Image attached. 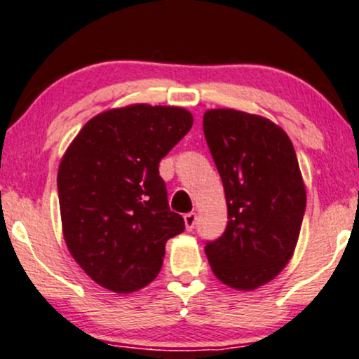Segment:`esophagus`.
<instances>
[{
    "mask_svg": "<svg viewBox=\"0 0 359 359\" xmlns=\"http://www.w3.org/2000/svg\"><path fill=\"white\" fill-rule=\"evenodd\" d=\"M195 225H196V213L191 212L184 215V226H187V230L191 231L195 229Z\"/></svg>",
    "mask_w": 359,
    "mask_h": 359,
    "instance_id": "34e87169",
    "label": "esophagus"
}]
</instances>
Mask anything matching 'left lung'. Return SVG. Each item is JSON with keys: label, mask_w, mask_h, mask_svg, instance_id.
<instances>
[{"label": "left lung", "mask_w": 359, "mask_h": 359, "mask_svg": "<svg viewBox=\"0 0 359 359\" xmlns=\"http://www.w3.org/2000/svg\"><path fill=\"white\" fill-rule=\"evenodd\" d=\"M206 144L225 189L229 223L205 247L218 280L238 290L271 282L296 248L306 188L287 134L262 116L212 109Z\"/></svg>", "instance_id": "obj_1"}]
</instances>
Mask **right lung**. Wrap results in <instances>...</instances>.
Here are the masks:
<instances>
[{"label":"right lung","instance_id":"right-lung-1","mask_svg":"<svg viewBox=\"0 0 359 359\" xmlns=\"http://www.w3.org/2000/svg\"><path fill=\"white\" fill-rule=\"evenodd\" d=\"M187 109L134 104L80 129L57 175L62 229L72 257L92 280L119 294L146 287L164 247L184 230L171 212L159 161L191 129Z\"/></svg>","mask_w":359,"mask_h":359}]
</instances>
